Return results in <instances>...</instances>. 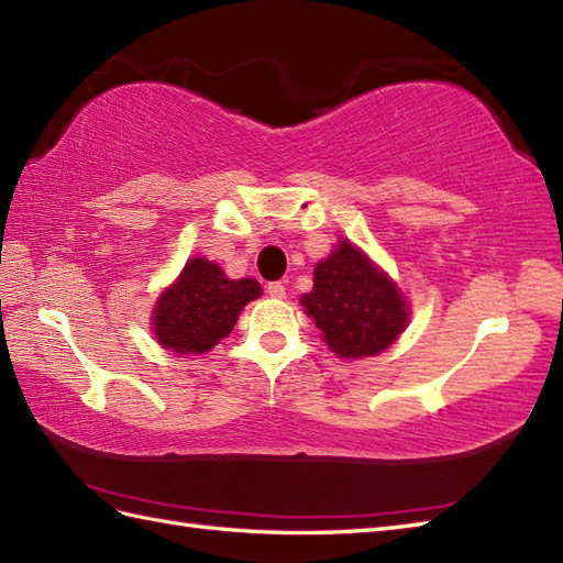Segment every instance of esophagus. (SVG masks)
I'll use <instances>...</instances> for the list:
<instances>
[{
  "mask_svg": "<svg viewBox=\"0 0 563 563\" xmlns=\"http://www.w3.org/2000/svg\"><path fill=\"white\" fill-rule=\"evenodd\" d=\"M268 295L271 297H285V285L283 283H268Z\"/></svg>",
  "mask_w": 563,
  "mask_h": 563,
  "instance_id": "obj_1",
  "label": "esophagus"
}]
</instances>
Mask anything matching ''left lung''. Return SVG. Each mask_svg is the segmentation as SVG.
<instances>
[{
	"mask_svg": "<svg viewBox=\"0 0 563 563\" xmlns=\"http://www.w3.org/2000/svg\"><path fill=\"white\" fill-rule=\"evenodd\" d=\"M302 307L338 357H369L396 341L408 321L398 287L350 242L313 271Z\"/></svg>",
	"mask_w": 563,
	"mask_h": 563,
	"instance_id": "8db88e82",
	"label": "left lung"
}]
</instances>
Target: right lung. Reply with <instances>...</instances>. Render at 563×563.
I'll return each instance as SVG.
<instances>
[{
  "label": "right lung",
  "instance_id": "right-lung-1",
  "mask_svg": "<svg viewBox=\"0 0 563 563\" xmlns=\"http://www.w3.org/2000/svg\"><path fill=\"white\" fill-rule=\"evenodd\" d=\"M258 295L256 280H228L211 261L191 258L179 280L158 299L155 338L179 355H201L232 331L244 305Z\"/></svg>",
  "mask_w": 563,
  "mask_h": 563
}]
</instances>
